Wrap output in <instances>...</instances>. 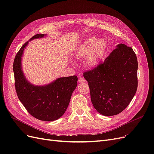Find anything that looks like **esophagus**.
<instances>
[{"mask_svg":"<svg viewBox=\"0 0 154 154\" xmlns=\"http://www.w3.org/2000/svg\"><path fill=\"white\" fill-rule=\"evenodd\" d=\"M78 82H80V83H84L85 82V79L84 78H79V80H78Z\"/></svg>","mask_w":154,"mask_h":154,"instance_id":"esophagus-1","label":"esophagus"}]
</instances>
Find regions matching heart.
Segmentation results:
<instances>
[{
    "label": "heart",
    "instance_id": "heart-1",
    "mask_svg": "<svg viewBox=\"0 0 154 154\" xmlns=\"http://www.w3.org/2000/svg\"><path fill=\"white\" fill-rule=\"evenodd\" d=\"M106 49V44L103 39L88 37L77 48L75 57L78 59L85 58L87 66L94 67L101 61Z\"/></svg>",
    "mask_w": 154,
    "mask_h": 154
}]
</instances>
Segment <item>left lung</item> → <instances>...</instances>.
<instances>
[{
    "label": "left lung",
    "mask_w": 154,
    "mask_h": 154,
    "mask_svg": "<svg viewBox=\"0 0 154 154\" xmlns=\"http://www.w3.org/2000/svg\"><path fill=\"white\" fill-rule=\"evenodd\" d=\"M137 68L132 48L120 44L103 63L83 73L92 103L99 113L114 116L127 108L137 88Z\"/></svg>",
    "instance_id": "8db88e82"
}]
</instances>
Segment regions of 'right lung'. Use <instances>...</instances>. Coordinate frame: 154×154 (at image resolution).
<instances>
[{"instance_id":"1","label":"right lung","mask_w":154,"mask_h":154,"mask_svg":"<svg viewBox=\"0 0 154 154\" xmlns=\"http://www.w3.org/2000/svg\"><path fill=\"white\" fill-rule=\"evenodd\" d=\"M37 34L30 40L42 38ZM27 42L15 56L13 62L15 86L18 99L34 118L44 122H53L63 115L69 104L73 91L77 87L76 76L59 78L43 86H35L26 80L21 66L22 56Z\"/></svg>"}]
</instances>
